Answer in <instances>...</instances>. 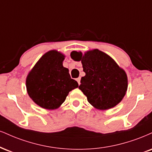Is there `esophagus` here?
Listing matches in <instances>:
<instances>
[{
	"label": "esophagus",
	"mask_w": 152,
	"mask_h": 152,
	"mask_svg": "<svg viewBox=\"0 0 152 152\" xmlns=\"http://www.w3.org/2000/svg\"><path fill=\"white\" fill-rule=\"evenodd\" d=\"M76 81H77L78 85H80V83H81V77H78L76 78Z\"/></svg>",
	"instance_id": "esophagus-1"
}]
</instances>
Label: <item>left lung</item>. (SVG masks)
Masks as SVG:
<instances>
[{
	"label": "left lung",
	"mask_w": 152,
	"mask_h": 152,
	"mask_svg": "<svg viewBox=\"0 0 152 152\" xmlns=\"http://www.w3.org/2000/svg\"><path fill=\"white\" fill-rule=\"evenodd\" d=\"M71 57L81 61L85 76L78 88L87 97L88 103L101 110L114 107L121 102L128 86L127 76L113 58L98 49L74 51Z\"/></svg>",
	"instance_id": "8db88e82"
}]
</instances>
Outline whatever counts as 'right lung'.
<instances>
[{"label":"right lung","mask_w":152,"mask_h":152,"mask_svg":"<svg viewBox=\"0 0 152 152\" xmlns=\"http://www.w3.org/2000/svg\"><path fill=\"white\" fill-rule=\"evenodd\" d=\"M65 56L50 50L38 60L26 78V88L30 98L44 109L54 110L65 101L69 93L78 87L63 66Z\"/></svg>","instance_id":"1"}]
</instances>
